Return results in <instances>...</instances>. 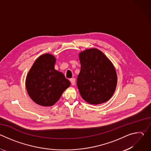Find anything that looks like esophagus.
Returning <instances> with one entry per match:
<instances>
[{
    "label": "esophagus",
    "instance_id": "obj_1",
    "mask_svg": "<svg viewBox=\"0 0 151 151\" xmlns=\"http://www.w3.org/2000/svg\"><path fill=\"white\" fill-rule=\"evenodd\" d=\"M70 81L71 82V84L72 85H75V78H72L70 79Z\"/></svg>",
    "mask_w": 151,
    "mask_h": 151
}]
</instances>
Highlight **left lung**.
Returning a JSON list of instances; mask_svg holds the SVG:
<instances>
[{
  "instance_id": "left-lung-1",
  "label": "left lung",
  "mask_w": 151,
  "mask_h": 151,
  "mask_svg": "<svg viewBox=\"0 0 151 151\" xmlns=\"http://www.w3.org/2000/svg\"><path fill=\"white\" fill-rule=\"evenodd\" d=\"M79 60L81 66L77 86L83 99L92 104L109 100L117 83L116 70L111 61L96 48L81 52Z\"/></svg>"
}]
</instances>
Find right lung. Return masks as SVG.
I'll list each match as a JSON object with an SVG mask.
<instances>
[{"label": "right lung", "instance_id": "add662e5", "mask_svg": "<svg viewBox=\"0 0 151 151\" xmlns=\"http://www.w3.org/2000/svg\"><path fill=\"white\" fill-rule=\"evenodd\" d=\"M55 58L53 55H42L35 61L27 76V93L39 105L54 104L70 85L63 73L55 70Z\"/></svg>", "mask_w": 151, "mask_h": 151}]
</instances>
